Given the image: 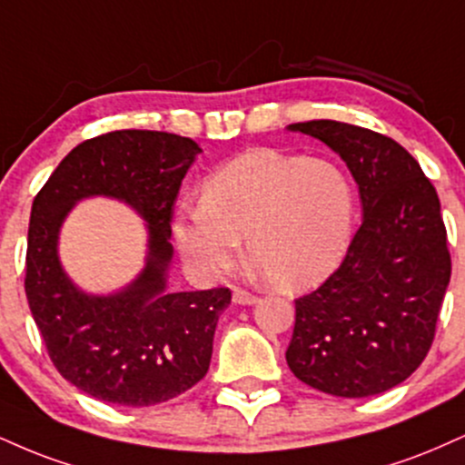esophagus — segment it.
Here are the masks:
<instances>
[{"label":"esophagus","mask_w":465,"mask_h":465,"mask_svg":"<svg viewBox=\"0 0 465 465\" xmlns=\"http://www.w3.org/2000/svg\"><path fill=\"white\" fill-rule=\"evenodd\" d=\"M257 301L255 294L247 292V290L242 288H233V303H240V305H253Z\"/></svg>","instance_id":"obj_1"}]
</instances>
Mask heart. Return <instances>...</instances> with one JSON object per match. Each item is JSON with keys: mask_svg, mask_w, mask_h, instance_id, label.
Instances as JSON below:
<instances>
[{"mask_svg": "<svg viewBox=\"0 0 465 465\" xmlns=\"http://www.w3.org/2000/svg\"><path fill=\"white\" fill-rule=\"evenodd\" d=\"M355 193L338 166L253 149L203 183L201 203L175 223L182 255L208 277L227 272L247 238L253 266L283 290L322 283L349 255Z\"/></svg>", "mask_w": 465, "mask_h": 465, "instance_id": "obj_1", "label": "heart"}]
</instances>
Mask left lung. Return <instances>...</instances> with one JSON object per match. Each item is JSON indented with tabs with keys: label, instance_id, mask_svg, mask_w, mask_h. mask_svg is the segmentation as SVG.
<instances>
[{
	"label": "left lung",
	"instance_id": "8db88e82",
	"mask_svg": "<svg viewBox=\"0 0 465 465\" xmlns=\"http://www.w3.org/2000/svg\"><path fill=\"white\" fill-rule=\"evenodd\" d=\"M290 130L346 162L363 221L338 271L294 301L288 366L324 394H381L420 366L435 338L450 282L438 193L410 151L383 134L329 119Z\"/></svg>",
	"mask_w": 465,
	"mask_h": 465
}]
</instances>
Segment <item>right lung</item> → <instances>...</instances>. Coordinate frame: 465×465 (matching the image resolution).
<instances>
[{"instance_id":"obj_1","label":"right lung","mask_w":465,"mask_h":465,"mask_svg":"<svg viewBox=\"0 0 465 465\" xmlns=\"http://www.w3.org/2000/svg\"><path fill=\"white\" fill-rule=\"evenodd\" d=\"M201 147L166 132L119 130L77 144L38 190L25 253V296L49 360L66 381L112 405L171 401L205 377L212 340L232 290L169 292L171 221ZM105 193L150 225L148 266L110 297L80 293L57 262V232L75 200Z\"/></svg>"}]
</instances>
